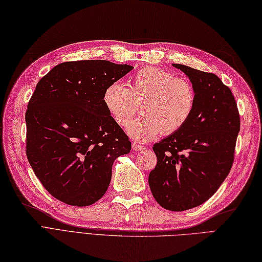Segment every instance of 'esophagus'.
Wrapping results in <instances>:
<instances>
[{
	"label": "esophagus",
	"mask_w": 262,
	"mask_h": 262,
	"mask_svg": "<svg viewBox=\"0 0 262 262\" xmlns=\"http://www.w3.org/2000/svg\"><path fill=\"white\" fill-rule=\"evenodd\" d=\"M144 146L143 145H141V144H139V143H132V150H134V151H142V150H144Z\"/></svg>",
	"instance_id": "34e87169"
}]
</instances>
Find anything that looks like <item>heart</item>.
I'll return each mask as SVG.
<instances>
[{
	"mask_svg": "<svg viewBox=\"0 0 262 262\" xmlns=\"http://www.w3.org/2000/svg\"><path fill=\"white\" fill-rule=\"evenodd\" d=\"M102 101L110 116L120 126L128 125L129 136L141 142L154 139L161 132L169 136L180 131L193 116L196 91L193 83L183 77L155 67L134 73L128 88L121 82H111L103 91Z\"/></svg>",
	"mask_w": 262,
	"mask_h": 262,
	"instance_id": "b5f03b06",
	"label": "heart"
}]
</instances>
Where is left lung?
<instances>
[{
  "mask_svg": "<svg viewBox=\"0 0 262 262\" xmlns=\"http://www.w3.org/2000/svg\"><path fill=\"white\" fill-rule=\"evenodd\" d=\"M196 91V105L183 128L153 145L158 163L148 175L162 207L182 211L213 196L235 160L240 116L231 90L215 74L180 63Z\"/></svg>",
  "mask_w": 262,
  "mask_h": 262,
  "instance_id": "1",
  "label": "left lung"
}]
</instances>
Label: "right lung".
Listing matches in <instances>:
<instances>
[{"label":"right lung","instance_id":"add662e5","mask_svg":"<svg viewBox=\"0 0 262 262\" xmlns=\"http://www.w3.org/2000/svg\"><path fill=\"white\" fill-rule=\"evenodd\" d=\"M132 69L108 60L66 61L37 82L25 114L26 157L55 199L89 206L107 192L112 164L131 142L102 96Z\"/></svg>","mask_w":262,"mask_h":262}]
</instances>
